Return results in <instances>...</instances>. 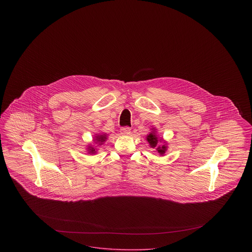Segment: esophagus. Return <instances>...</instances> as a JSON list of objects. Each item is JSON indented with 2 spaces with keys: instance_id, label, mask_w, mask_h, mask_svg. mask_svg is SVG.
Instances as JSON below:
<instances>
[{
  "instance_id": "esophagus-1",
  "label": "esophagus",
  "mask_w": 252,
  "mask_h": 252,
  "mask_svg": "<svg viewBox=\"0 0 252 252\" xmlns=\"http://www.w3.org/2000/svg\"><path fill=\"white\" fill-rule=\"evenodd\" d=\"M120 133H121V135L128 136V135H130V133H131V129H130L129 127H122V128L120 129Z\"/></svg>"
}]
</instances>
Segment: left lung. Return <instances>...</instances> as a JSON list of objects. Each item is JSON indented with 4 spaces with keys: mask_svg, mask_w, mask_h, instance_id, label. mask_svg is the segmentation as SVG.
I'll use <instances>...</instances> for the list:
<instances>
[{
    "mask_svg": "<svg viewBox=\"0 0 252 252\" xmlns=\"http://www.w3.org/2000/svg\"><path fill=\"white\" fill-rule=\"evenodd\" d=\"M153 131H151V133H149L148 135H147V137H146V140H147V142H148V144L149 145L152 147V148H155L156 149V151L161 155V156H163L165 153H166V151H167V145L166 144H162V145H160V144H158V142H162V139H158L157 138V135H156V132H155V129L153 128L152 129Z\"/></svg>",
    "mask_w": 252,
    "mask_h": 252,
    "instance_id": "obj_1",
    "label": "left lung"
}]
</instances>
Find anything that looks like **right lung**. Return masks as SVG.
<instances>
[{
	"label": "right lung",
	"mask_w": 252,
	"mask_h": 252,
	"mask_svg": "<svg viewBox=\"0 0 252 252\" xmlns=\"http://www.w3.org/2000/svg\"><path fill=\"white\" fill-rule=\"evenodd\" d=\"M107 138H108V136H107L106 134H99V135H96L95 138H94V144H93V145H92V144L88 145V148H87V151H88V152H87V153H89V154H91V155L95 154V153L97 152V150H98L96 147H98V146L104 144V143L108 140Z\"/></svg>",
	"instance_id": "right-lung-1"
}]
</instances>
